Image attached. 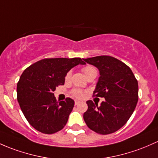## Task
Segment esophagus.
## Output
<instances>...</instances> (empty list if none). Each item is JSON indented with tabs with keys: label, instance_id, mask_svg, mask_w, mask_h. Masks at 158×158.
I'll list each match as a JSON object with an SVG mask.
<instances>
[{
	"label": "esophagus",
	"instance_id": "obj_1",
	"mask_svg": "<svg viewBox=\"0 0 158 158\" xmlns=\"http://www.w3.org/2000/svg\"><path fill=\"white\" fill-rule=\"evenodd\" d=\"M79 104V101H75V105H78Z\"/></svg>",
	"mask_w": 158,
	"mask_h": 158
}]
</instances>
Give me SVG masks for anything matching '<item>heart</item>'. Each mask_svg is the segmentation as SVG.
Segmentation results:
<instances>
[{
    "instance_id": "1",
    "label": "heart",
    "mask_w": 158,
    "mask_h": 158,
    "mask_svg": "<svg viewBox=\"0 0 158 158\" xmlns=\"http://www.w3.org/2000/svg\"><path fill=\"white\" fill-rule=\"evenodd\" d=\"M82 72H83V73L85 75V76H87L88 75L90 74L91 73L97 72V70H96V69L94 67V66H85L82 68ZM71 75H72V72H71V71H69V72L66 73V76H65L66 81H68L70 79ZM72 94H73V95L75 96L76 98H83V96H84V93L82 92L81 90H79V89H74V90L73 91Z\"/></svg>"
}]
</instances>
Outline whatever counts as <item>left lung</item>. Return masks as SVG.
Instances as JSON below:
<instances>
[{"instance_id": "left-lung-1", "label": "left lung", "mask_w": 158, "mask_h": 158, "mask_svg": "<svg viewBox=\"0 0 158 158\" xmlns=\"http://www.w3.org/2000/svg\"><path fill=\"white\" fill-rule=\"evenodd\" d=\"M82 60L98 69L100 77L93 94L105 99L99 107L92 101H86L85 122L97 133H113L127 123L135 108L139 99L138 81L129 66L110 56Z\"/></svg>"}]
</instances>
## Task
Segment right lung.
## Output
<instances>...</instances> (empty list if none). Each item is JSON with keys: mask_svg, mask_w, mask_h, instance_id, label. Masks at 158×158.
Instances as JSON below:
<instances>
[{"mask_svg": "<svg viewBox=\"0 0 158 158\" xmlns=\"http://www.w3.org/2000/svg\"><path fill=\"white\" fill-rule=\"evenodd\" d=\"M85 63L79 57L46 58L26 68L17 83V100L28 122L36 130L53 134L67 123L74 101L67 98L57 102L54 92L65 82L66 73Z\"/></svg>", "mask_w": 158, "mask_h": 158, "instance_id": "add662e5", "label": "right lung"}]
</instances>
